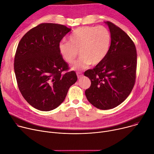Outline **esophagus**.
I'll list each match as a JSON object with an SVG mask.
<instances>
[{
    "label": "esophagus",
    "mask_w": 154,
    "mask_h": 154,
    "mask_svg": "<svg viewBox=\"0 0 154 154\" xmlns=\"http://www.w3.org/2000/svg\"><path fill=\"white\" fill-rule=\"evenodd\" d=\"M76 75H77V76H78V78L79 79L81 78V77H82L83 76V75L81 73V72H76Z\"/></svg>",
    "instance_id": "obj_1"
}]
</instances>
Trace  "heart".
<instances>
[{
    "mask_svg": "<svg viewBox=\"0 0 154 154\" xmlns=\"http://www.w3.org/2000/svg\"><path fill=\"white\" fill-rule=\"evenodd\" d=\"M111 42V35L103 26H85L76 29L68 42L59 45L63 58L69 63H73L79 53L80 58L71 65V69L79 70L89 65L99 64L106 57Z\"/></svg>",
    "mask_w": 154,
    "mask_h": 154,
    "instance_id": "heart-1",
    "label": "heart"
}]
</instances>
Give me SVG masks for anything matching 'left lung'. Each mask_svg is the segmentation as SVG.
<instances>
[{
    "mask_svg": "<svg viewBox=\"0 0 154 154\" xmlns=\"http://www.w3.org/2000/svg\"><path fill=\"white\" fill-rule=\"evenodd\" d=\"M109 28L111 42L104 59L85 72L91 80L85 91L88 101L98 109H112L127 98L136 78L137 51L134 43L119 26L105 22Z\"/></svg>",
    "mask_w": 154,
    "mask_h": 154,
    "instance_id": "left-lung-1",
    "label": "left lung"
}]
</instances>
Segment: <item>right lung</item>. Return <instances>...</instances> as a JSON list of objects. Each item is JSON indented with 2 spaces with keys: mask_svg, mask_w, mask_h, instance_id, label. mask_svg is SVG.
I'll return each mask as SVG.
<instances>
[{
  "mask_svg": "<svg viewBox=\"0 0 154 154\" xmlns=\"http://www.w3.org/2000/svg\"><path fill=\"white\" fill-rule=\"evenodd\" d=\"M70 31L63 25L40 23L26 32L18 45L14 58L18 87L35 109H55L77 81L59 49L60 42Z\"/></svg>",
  "mask_w": 154,
  "mask_h": 154,
  "instance_id": "right-lung-1",
  "label": "right lung"
}]
</instances>
